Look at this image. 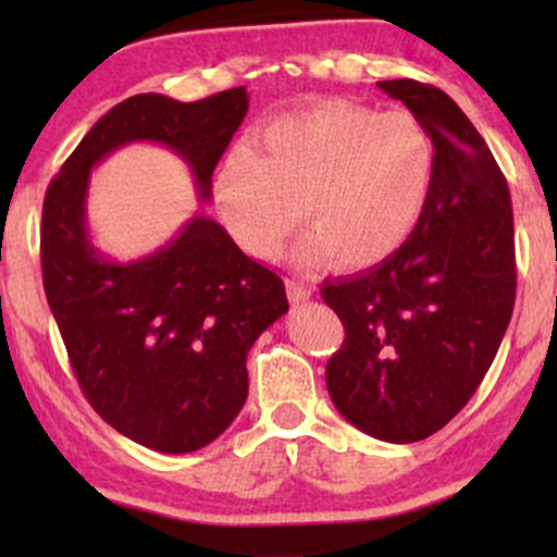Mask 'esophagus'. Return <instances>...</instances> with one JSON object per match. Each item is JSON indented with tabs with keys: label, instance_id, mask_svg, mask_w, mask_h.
Listing matches in <instances>:
<instances>
[{
	"label": "esophagus",
	"instance_id": "obj_1",
	"mask_svg": "<svg viewBox=\"0 0 557 557\" xmlns=\"http://www.w3.org/2000/svg\"><path fill=\"white\" fill-rule=\"evenodd\" d=\"M287 296L296 300V304H300V300H309L314 296V287L304 283V280H287Z\"/></svg>",
	"mask_w": 557,
	"mask_h": 557
}]
</instances>
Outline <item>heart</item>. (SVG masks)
Masks as SVG:
<instances>
[{
	"mask_svg": "<svg viewBox=\"0 0 557 557\" xmlns=\"http://www.w3.org/2000/svg\"><path fill=\"white\" fill-rule=\"evenodd\" d=\"M259 146L235 140L212 177L220 222L257 259L277 257L304 207L314 235L298 259L367 270L411 238L430 201L437 151L413 112L332 99L272 117Z\"/></svg>",
	"mask_w": 557,
	"mask_h": 557,
	"instance_id": "1",
	"label": "heart"
}]
</instances>
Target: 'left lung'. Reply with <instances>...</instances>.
Here are the masks:
<instances>
[{
  "label": "left lung",
  "mask_w": 557,
  "mask_h": 557,
  "mask_svg": "<svg viewBox=\"0 0 557 557\" xmlns=\"http://www.w3.org/2000/svg\"><path fill=\"white\" fill-rule=\"evenodd\" d=\"M376 86L426 125L437 164L411 238L372 270L322 285L345 327L327 389L361 432L419 443L469 403L508 330L513 209L495 157L450 96L411 78Z\"/></svg>",
  "instance_id": "1"
}]
</instances>
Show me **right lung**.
<instances>
[{"instance_id": "1", "label": "right lung", "mask_w": 557, "mask_h": 557, "mask_svg": "<svg viewBox=\"0 0 557 557\" xmlns=\"http://www.w3.org/2000/svg\"><path fill=\"white\" fill-rule=\"evenodd\" d=\"M246 112V86L188 104L131 96L86 133L44 198V290L83 395L159 453H194L233 424L248 398L246 356L287 311L285 285L201 212L149 257L112 261L88 238V177L114 149L149 140L188 164L209 201Z\"/></svg>"}]
</instances>
